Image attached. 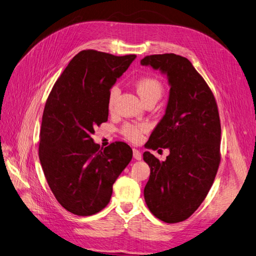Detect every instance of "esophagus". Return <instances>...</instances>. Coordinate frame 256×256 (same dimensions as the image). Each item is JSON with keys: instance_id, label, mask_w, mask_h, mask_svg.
Here are the masks:
<instances>
[{"instance_id": "1", "label": "esophagus", "mask_w": 256, "mask_h": 256, "mask_svg": "<svg viewBox=\"0 0 256 256\" xmlns=\"http://www.w3.org/2000/svg\"><path fill=\"white\" fill-rule=\"evenodd\" d=\"M133 156H134V159H136V160H142V154L140 152V150L133 149Z\"/></svg>"}]
</instances>
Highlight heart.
I'll return each instance as SVG.
<instances>
[{"label":"heart","mask_w":256,"mask_h":256,"mask_svg":"<svg viewBox=\"0 0 256 256\" xmlns=\"http://www.w3.org/2000/svg\"><path fill=\"white\" fill-rule=\"evenodd\" d=\"M135 88H136L137 94L140 95V100L142 102L152 100V98L159 100L163 93V86L161 82L152 76L140 78V80H137V82L135 83ZM118 94H119V88L116 86L110 90V93H109L110 109L114 107ZM145 130H146V126H142V124L140 126H130V124H126V126L123 128V134L130 140L138 142L140 140L142 135Z\"/></svg>","instance_id":"heart-1"}]
</instances>
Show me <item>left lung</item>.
<instances>
[{"instance_id":"obj_1","label":"left lung","mask_w":256,"mask_h":256,"mask_svg":"<svg viewBox=\"0 0 256 256\" xmlns=\"http://www.w3.org/2000/svg\"><path fill=\"white\" fill-rule=\"evenodd\" d=\"M142 66L166 76L170 85L166 114L147 142V149L168 148L160 161L149 152L150 168L144 189L146 204L166 222L187 220L200 206L220 166V123L215 98L187 58L175 54L150 55Z\"/></svg>"}]
</instances>
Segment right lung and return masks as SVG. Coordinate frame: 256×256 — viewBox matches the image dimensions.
<instances>
[{
	"instance_id": "obj_1",
	"label": "right lung",
	"mask_w": 256,
	"mask_h": 256,
	"mask_svg": "<svg viewBox=\"0 0 256 256\" xmlns=\"http://www.w3.org/2000/svg\"><path fill=\"white\" fill-rule=\"evenodd\" d=\"M136 55L93 50L72 58L45 104L38 158L52 192L67 211L90 216L106 206L133 152L118 142L102 148L92 138L108 119L109 93Z\"/></svg>"
}]
</instances>
